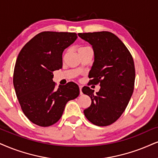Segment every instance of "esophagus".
<instances>
[{"label":"esophagus","mask_w":158,"mask_h":158,"mask_svg":"<svg viewBox=\"0 0 158 158\" xmlns=\"http://www.w3.org/2000/svg\"><path fill=\"white\" fill-rule=\"evenodd\" d=\"M79 88H80V94H83V92H82V85H80Z\"/></svg>","instance_id":"34e87169"}]
</instances>
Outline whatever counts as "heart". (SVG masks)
Listing matches in <instances>:
<instances>
[{
  "label": "heart",
  "mask_w": 158,
  "mask_h": 158,
  "mask_svg": "<svg viewBox=\"0 0 158 158\" xmlns=\"http://www.w3.org/2000/svg\"><path fill=\"white\" fill-rule=\"evenodd\" d=\"M89 48V47H81V48H80L79 49H78V51H79V50H81L85 49V48Z\"/></svg>",
  "instance_id": "1"
}]
</instances>
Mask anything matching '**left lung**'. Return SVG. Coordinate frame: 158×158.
I'll use <instances>...</instances> for the list:
<instances>
[{"instance_id":"obj_1","label":"left lung","mask_w":158,"mask_h":158,"mask_svg":"<svg viewBox=\"0 0 158 158\" xmlns=\"http://www.w3.org/2000/svg\"><path fill=\"white\" fill-rule=\"evenodd\" d=\"M78 36L92 45L94 61L89 75L91 79L89 82L100 85L96 94L88 86L82 89L83 94L91 100V106L83 113L95 125H110L123 114L133 93V58L123 42L112 33H79Z\"/></svg>"}]
</instances>
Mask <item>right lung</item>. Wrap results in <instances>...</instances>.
I'll return each mask as SVG.
<instances>
[{
    "label": "right lung",
    "instance_id": "obj_1",
    "mask_svg": "<svg viewBox=\"0 0 158 158\" xmlns=\"http://www.w3.org/2000/svg\"><path fill=\"white\" fill-rule=\"evenodd\" d=\"M77 38L75 33L43 31L22 48L14 69L13 83L27 118L41 127L61 117L68 101L78 97V85L69 82L56 88L52 72L62 68V53Z\"/></svg>",
    "mask_w": 158,
    "mask_h": 158
}]
</instances>
